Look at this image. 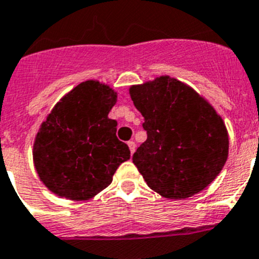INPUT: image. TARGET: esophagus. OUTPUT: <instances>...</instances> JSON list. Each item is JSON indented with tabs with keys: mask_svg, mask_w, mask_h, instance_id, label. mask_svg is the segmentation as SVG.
Returning <instances> with one entry per match:
<instances>
[{
	"mask_svg": "<svg viewBox=\"0 0 259 259\" xmlns=\"http://www.w3.org/2000/svg\"><path fill=\"white\" fill-rule=\"evenodd\" d=\"M127 145H129V149H130V153H134L135 152V142H133V140H130V142H127Z\"/></svg>",
	"mask_w": 259,
	"mask_h": 259,
	"instance_id": "34e87169",
	"label": "esophagus"
}]
</instances>
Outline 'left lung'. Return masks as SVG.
Returning <instances> with one entry per match:
<instances>
[{
    "instance_id": "1",
    "label": "left lung",
    "mask_w": 259,
    "mask_h": 259,
    "mask_svg": "<svg viewBox=\"0 0 259 259\" xmlns=\"http://www.w3.org/2000/svg\"><path fill=\"white\" fill-rule=\"evenodd\" d=\"M144 117L147 140L133 163L147 185L165 199H187L210 185L228 159L222 117L193 89L169 76L130 87Z\"/></svg>"
}]
</instances>
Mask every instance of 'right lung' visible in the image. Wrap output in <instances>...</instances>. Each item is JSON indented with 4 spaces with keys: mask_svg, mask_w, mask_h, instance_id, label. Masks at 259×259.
Segmentation results:
<instances>
[{
    "mask_svg": "<svg viewBox=\"0 0 259 259\" xmlns=\"http://www.w3.org/2000/svg\"><path fill=\"white\" fill-rule=\"evenodd\" d=\"M117 95L99 81L82 82L60 99L41 124L32 149L35 169L52 192L90 200L112 182L130 150L109 119Z\"/></svg>",
    "mask_w": 259,
    "mask_h": 259,
    "instance_id": "add662e5",
    "label": "right lung"
}]
</instances>
